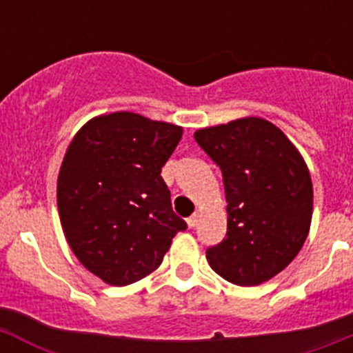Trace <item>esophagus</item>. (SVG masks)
Segmentation results:
<instances>
[{
  "mask_svg": "<svg viewBox=\"0 0 353 353\" xmlns=\"http://www.w3.org/2000/svg\"><path fill=\"white\" fill-rule=\"evenodd\" d=\"M198 223H199V215L198 214L191 215V217L187 219V224H189V228H196V226H198Z\"/></svg>",
  "mask_w": 353,
  "mask_h": 353,
  "instance_id": "obj_1",
  "label": "esophagus"
}]
</instances>
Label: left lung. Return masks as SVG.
Returning a JSON list of instances; mask_svg holds the SVG:
<instances>
[{
  "mask_svg": "<svg viewBox=\"0 0 353 353\" xmlns=\"http://www.w3.org/2000/svg\"><path fill=\"white\" fill-rule=\"evenodd\" d=\"M223 173L226 239L207 249L226 281L254 286L286 269L304 245L313 214V183L304 159L263 118H240L194 134Z\"/></svg>",
  "mask_w": 353,
  "mask_h": 353,
  "instance_id": "obj_1",
  "label": "left lung"
}]
</instances>
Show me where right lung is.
I'll list each match as a JSON object with an SVG mask.
<instances>
[{
    "label": "right lung",
    "instance_id": "obj_1",
    "mask_svg": "<svg viewBox=\"0 0 353 353\" xmlns=\"http://www.w3.org/2000/svg\"><path fill=\"white\" fill-rule=\"evenodd\" d=\"M182 127L136 113L104 114L74 136L58 176V210L83 267L113 286L154 272L187 228L161 171Z\"/></svg>",
    "mask_w": 353,
    "mask_h": 353
}]
</instances>
